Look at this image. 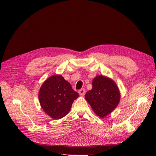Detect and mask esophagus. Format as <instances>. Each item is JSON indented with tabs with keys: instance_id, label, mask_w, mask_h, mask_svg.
Returning a JSON list of instances; mask_svg holds the SVG:
<instances>
[{
	"instance_id": "1",
	"label": "esophagus",
	"mask_w": 156,
	"mask_h": 156,
	"mask_svg": "<svg viewBox=\"0 0 156 156\" xmlns=\"http://www.w3.org/2000/svg\"><path fill=\"white\" fill-rule=\"evenodd\" d=\"M85 93H86V91L84 89H81V90H79V91H78V93L80 96H84Z\"/></svg>"
}]
</instances>
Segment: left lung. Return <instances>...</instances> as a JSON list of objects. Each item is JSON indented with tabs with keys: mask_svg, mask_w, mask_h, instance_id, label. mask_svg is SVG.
<instances>
[{
	"mask_svg": "<svg viewBox=\"0 0 156 156\" xmlns=\"http://www.w3.org/2000/svg\"><path fill=\"white\" fill-rule=\"evenodd\" d=\"M85 99L95 114L103 118L117 107L120 94L119 87L112 79L98 75L93 79L92 90L86 93Z\"/></svg>",
	"mask_w": 156,
	"mask_h": 156,
	"instance_id": "left-lung-1",
	"label": "left lung"
}]
</instances>
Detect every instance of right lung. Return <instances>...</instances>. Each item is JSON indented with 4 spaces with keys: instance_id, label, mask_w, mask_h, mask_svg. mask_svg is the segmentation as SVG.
I'll use <instances>...</instances> for the list:
<instances>
[{
    "instance_id": "1",
    "label": "right lung",
    "mask_w": 156,
    "mask_h": 156,
    "mask_svg": "<svg viewBox=\"0 0 156 156\" xmlns=\"http://www.w3.org/2000/svg\"><path fill=\"white\" fill-rule=\"evenodd\" d=\"M70 84L62 75H53L45 81L39 90V101L43 110L52 119L67 115L73 101L78 98Z\"/></svg>"
}]
</instances>
